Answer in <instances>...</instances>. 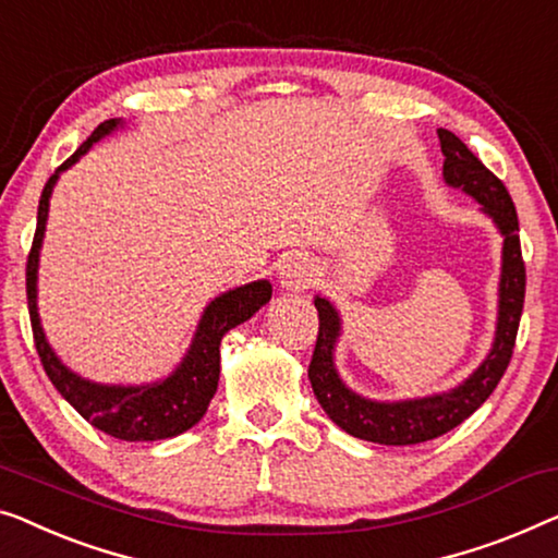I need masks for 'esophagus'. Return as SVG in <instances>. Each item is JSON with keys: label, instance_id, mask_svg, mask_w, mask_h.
<instances>
[{"label": "esophagus", "instance_id": "34e87169", "mask_svg": "<svg viewBox=\"0 0 558 558\" xmlns=\"http://www.w3.org/2000/svg\"><path fill=\"white\" fill-rule=\"evenodd\" d=\"M317 281V264L306 254H292L287 256L279 266V284L289 289V292H302L310 289Z\"/></svg>", "mask_w": 558, "mask_h": 558}]
</instances>
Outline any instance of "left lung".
<instances>
[{"instance_id":"left-lung-1","label":"left lung","mask_w":558,"mask_h":558,"mask_svg":"<svg viewBox=\"0 0 558 558\" xmlns=\"http://www.w3.org/2000/svg\"><path fill=\"white\" fill-rule=\"evenodd\" d=\"M438 138L442 156H446L442 179L478 201L483 214L494 219L496 229L504 236L496 337L478 369L453 390L417 400L377 402L352 392L339 377L335 367V344L342 322L325 296H314V306L319 312V335L310 362L312 390L335 425L354 438L379 442V446H415V442L438 438V435L453 430L465 417H471L490 398L511 362L523 296H526V266L521 256L519 216H515V206L506 185L468 150V145L456 133L440 128Z\"/></svg>"}]
</instances>
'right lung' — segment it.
Segmentation results:
<instances>
[{"instance_id":"right-lung-1","label":"right lung","mask_w":558,"mask_h":558,"mask_svg":"<svg viewBox=\"0 0 558 558\" xmlns=\"http://www.w3.org/2000/svg\"><path fill=\"white\" fill-rule=\"evenodd\" d=\"M123 125L120 118H110L95 128L87 138L45 183L37 208V231L32 239L27 256V306L32 319V335L47 377L58 387V392L72 408L83 415L87 423L98 430L112 435L118 440H166L181 435L206 415L208 402L216 395L221 373V339L241 322L252 319L256 312L271 299V284L266 279L252 281V284L229 289L216 296L201 314L196 335L191 339L189 352L181 365L171 375L150 385H100L80 377L64 367L58 354L47 342L45 329L39 325L37 312V269L39 248L45 239L47 211H50V196L60 173L75 166L80 156H85L105 135Z\"/></svg>"}]
</instances>
